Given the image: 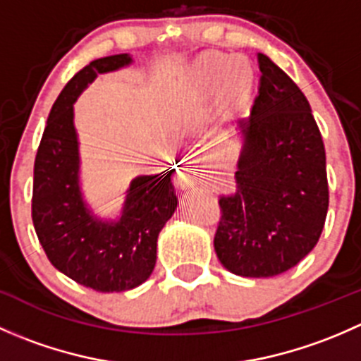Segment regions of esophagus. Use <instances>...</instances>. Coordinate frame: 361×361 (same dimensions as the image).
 Wrapping results in <instances>:
<instances>
[{
	"mask_svg": "<svg viewBox=\"0 0 361 361\" xmlns=\"http://www.w3.org/2000/svg\"><path fill=\"white\" fill-rule=\"evenodd\" d=\"M204 173V166H197L195 162H192L190 166L185 167L180 174H178V185L181 188H192L194 185H197V181L201 180Z\"/></svg>",
	"mask_w": 361,
	"mask_h": 361,
	"instance_id": "1",
	"label": "esophagus"
}]
</instances>
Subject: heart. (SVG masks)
Listing matches in <instances>:
<instances>
[{"instance_id":"b5f03b06","label":"heart","mask_w":361,"mask_h":361,"mask_svg":"<svg viewBox=\"0 0 361 361\" xmlns=\"http://www.w3.org/2000/svg\"><path fill=\"white\" fill-rule=\"evenodd\" d=\"M255 69L246 57L213 52L201 57L194 66V83L202 92L220 89L221 103L228 110L241 106L250 97Z\"/></svg>"}]
</instances>
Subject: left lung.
<instances>
[{"mask_svg": "<svg viewBox=\"0 0 361 361\" xmlns=\"http://www.w3.org/2000/svg\"><path fill=\"white\" fill-rule=\"evenodd\" d=\"M260 85L241 140L238 190L220 199L214 251L227 271L272 278L295 267L318 243L329 211L326 159L302 90L265 54Z\"/></svg>", "mask_w": 361, "mask_h": 361, "instance_id": "1", "label": "left lung"}]
</instances>
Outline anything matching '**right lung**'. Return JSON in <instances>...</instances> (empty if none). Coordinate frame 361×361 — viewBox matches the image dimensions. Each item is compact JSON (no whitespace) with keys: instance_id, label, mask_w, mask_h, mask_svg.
Wrapping results in <instances>:
<instances>
[{"instance_id":"1","label":"right lung","mask_w":361,"mask_h":361,"mask_svg":"<svg viewBox=\"0 0 361 361\" xmlns=\"http://www.w3.org/2000/svg\"><path fill=\"white\" fill-rule=\"evenodd\" d=\"M130 64L129 54H116L80 69L54 103L35 159L32 224L39 245L57 271L104 293L133 290L150 278L157 238L178 206L174 169L134 178L116 218H101L83 195L73 104L97 75Z\"/></svg>"}]
</instances>
